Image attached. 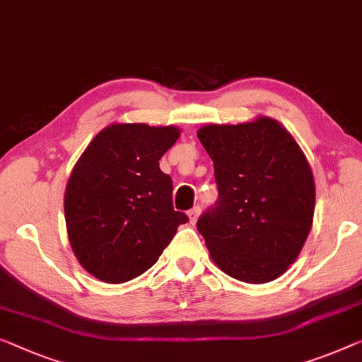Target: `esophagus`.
<instances>
[{"instance_id":"esophagus-1","label":"esophagus","mask_w":362,"mask_h":362,"mask_svg":"<svg viewBox=\"0 0 362 362\" xmlns=\"http://www.w3.org/2000/svg\"><path fill=\"white\" fill-rule=\"evenodd\" d=\"M199 213H202V208H199V206H193L190 211H188V218H190V223L192 224L197 223Z\"/></svg>"}]
</instances>
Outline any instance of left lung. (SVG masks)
I'll list each match as a JSON object with an SVG mask.
<instances>
[{
    "instance_id": "1",
    "label": "left lung",
    "mask_w": 362,
    "mask_h": 362,
    "mask_svg": "<svg viewBox=\"0 0 362 362\" xmlns=\"http://www.w3.org/2000/svg\"><path fill=\"white\" fill-rule=\"evenodd\" d=\"M198 139L213 159L219 195L197 221L209 255L239 281H273L296 262L314 219L315 183L304 153L268 117L204 125Z\"/></svg>"
}]
</instances>
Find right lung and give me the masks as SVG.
<instances>
[{"label": "right lung", "mask_w": 362, "mask_h": 362, "mask_svg": "<svg viewBox=\"0 0 362 362\" xmlns=\"http://www.w3.org/2000/svg\"><path fill=\"white\" fill-rule=\"evenodd\" d=\"M175 127L113 123L81 156L64 192L68 239L86 272L125 283L158 262L188 216L172 204V179L159 159Z\"/></svg>", "instance_id": "obj_1"}]
</instances>
